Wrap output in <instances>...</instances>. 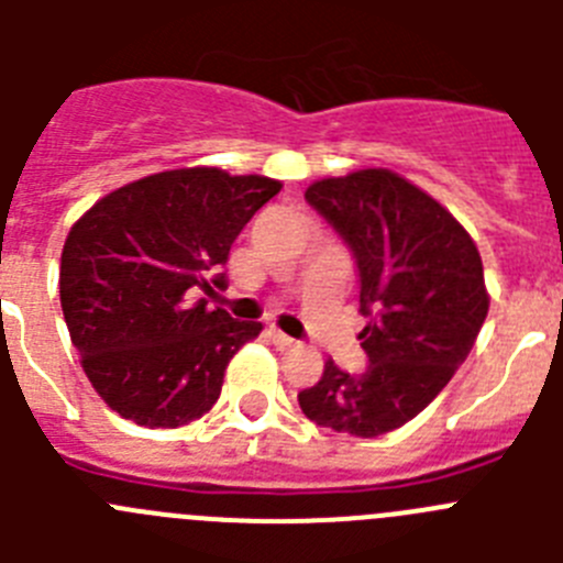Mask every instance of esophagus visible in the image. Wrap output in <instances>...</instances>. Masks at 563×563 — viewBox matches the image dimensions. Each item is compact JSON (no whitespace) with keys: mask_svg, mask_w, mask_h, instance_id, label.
I'll list each match as a JSON object with an SVG mask.
<instances>
[{"mask_svg":"<svg viewBox=\"0 0 563 563\" xmlns=\"http://www.w3.org/2000/svg\"><path fill=\"white\" fill-rule=\"evenodd\" d=\"M271 338H273V343H276L278 350H292V346H298L296 338L285 335V332L276 330V327H271Z\"/></svg>","mask_w":563,"mask_h":563,"instance_id":"esophagus-1","label":"esophagus"}]
</instances>
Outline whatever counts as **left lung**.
Returning <instances> with one entry per match:
<instances>
[{"label":"left lung","instance_id":"1","mask_svg":"<svg viewBox=\"0 0 563 563\" xmlns=\"http://www.w3.org/2000/svg\"><path fill=\"white\" fill-rule=\"evenodd\" d=\"M350 247L369 316L361 375L327 357L298 406L321 429L380 437L415 420L440 395L485 324L490 296L482 256L449 208L389 168L321 177L305 191Z\"/></svg>","mask_w":563,"mask_h":563}]
</instances>
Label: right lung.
<instances>
[{"label": "right lung", "instance_id": "add662e5", "mask_svg": "<svg viewBox=\"0 0 563 563\" xmlns=\"http://www.w3.org/2000/svg\"><path fill=\"white\" fill-rule=\"evenodd\" d=\"M278 191L265 174L172 168L114 188L73 222L64 321L92 389L123 420L180 429L211 411L228 361L262 324L194 296L225 285L217 271L233 239Z\"/></svg>", "mask_w": 563, "mask_h": 563}]
</instances>
